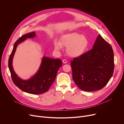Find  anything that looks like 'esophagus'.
Segmentation results:
<instances>
[{
    "label": "esophagus",
    "instance_id": "34e87169",
    "mask_svg": "<svg viewBox=\"0 0 124 124\" xmlns=\"http://www.w3.org/2000/svg\"><path fill=\"white\" fill-rule=\"evenodd\" d=\"M63 63H64V64H66L67 63V61L66 59H63Z\"/></svg>",
    "mask_w": 124,
    "mask_h": 124
}]
</instances>
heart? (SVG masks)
Listing matches in <instances>:
<instances>
[{
	"instance_id": "heart-1",
	"label": "heart",
	"mask_w": 124,
	"mask_h": 124,
	"mask_svg": "<svg viewBox=\"0 0 124 124\" xmlns=\"http://www.w3.org/2000/svg\"><path fill=\"white\" fill-rule=\"evenodd\" d=\"M62 46L67 47L68 54L72 57H78L82 55L89 46V41L85 35L78 32H71L63 35L60 42L55 41V49L60 50Z\"/></svg>"
}]
</instances>
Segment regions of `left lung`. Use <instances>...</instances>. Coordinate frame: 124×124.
I'll return each mask as SVG.
<instances>
[{
  "mask_svg": "<svg viewBox=\"0 0 124 124\" xmlns=\"http://www.w3.org/2000/svg\"><path fill=\"white\" fill-rule=\"evenodd\" d=\"M73 79L80 89L91 92L101 89L111 78L114 68L111 46L99 35L90 50L70 63Z\"/></svg>",
  "mask_w": 124,
  "mask_h": 124,
  "instance_id": "obj_1",
  "label": "left lung"
}]
</instances>
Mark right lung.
Masks as SVG:
<instances>
[{
    "label": "right lung",
    "instance_id": "right-lung-1",
    "mask_svg": "<svg viewBox=\"0 0 124 124\" xmlns=\"http://www.w3.org/2000/svg\"><path fill=\"white\" fill-rule=\"evenodd\" d=\"M34 31L23 35L15 43L13 50L9 57L8 67L14 83L23 91L31 94L38 95L46 92L54 83L59 68L62 66V61L46 56L42 58L40 67L32 77L23 80L17 76L13 67V59L17 46L27 39L34 38Z\"/></svg>",
    "mask_w": 124,
    "mask_h": 124
}]
</instances>
